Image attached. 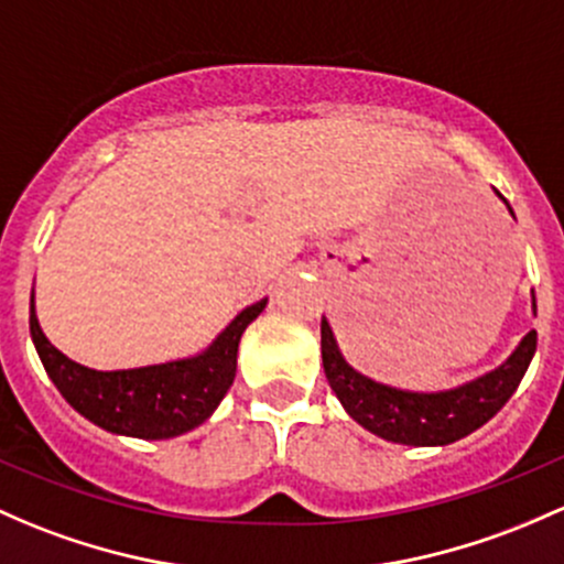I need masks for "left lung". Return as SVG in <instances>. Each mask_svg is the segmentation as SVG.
Listing matches in <instances>:
<instances>
[{"label":"left lung","instance_id":"obj_1","mask_svg":"<svg viewBox=\"0 0 564 564\" xmlns=\"http://www.w3.org/2000/svg\"><path fill=\"white\" fill-rule=\"evenodd\" d=\"M532 311H535V297H532ZM535 346L538 332L532 329L511 357L476 381L448 391H408L378 383L354 370L343 359L327 318H322L324 372L337 400L343 402L348 416L367 432L402 446H448L484 426L511 400L530 367Z\"/></svg>","mask_w":564,"mask_h":564}]
</instances>
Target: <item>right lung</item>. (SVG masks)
Instances as JSON below:
<instances>
[{
    "instance_id": "right-lung-1",
    "label": "right lung",
    "mask_w": 564,
    "mask_h": 564,
    "mask_svg": "<svg viewBox=\"0 0 564 564\" xmlns=\"http://www.w3.org/2000/svg\"><path fill=\"white\" fill-rule=\"evenodd\" d=\"M264 305L267 300H259L237 313L235 322L197 357L134 370L102 372L64 357L40 329L34 292L29 329L47 378L80 416L116 435L164 441L194 430L216 411L235 381L242 332L264 311Z\"/></svg>"
}]
</instances>
